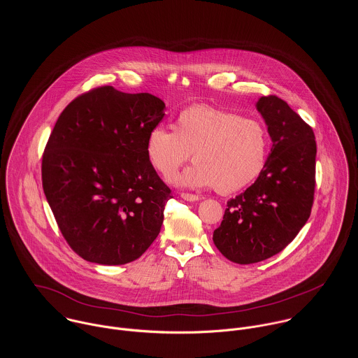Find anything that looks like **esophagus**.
I'll return each instance as SVG.
<instances>
[{
	"instance_id": "obj_1",
	"label": "esophagus",
	"mask_w": 358,
	"mask_h": 358,
	"mask_svg": "<svg viewBox=\"0 0 358 358\" xmlns=\"http://www.w3.org/2000/svg\"><path fill=\"white\" fill-rule=\"evenodd\" d=\"M180 196H182V199H183V200L190 201V203H193V201H199V200H200V197H199V196H196V194H190V193H182Z\"/></svg>"
}]
</instances>
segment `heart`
<instances>
[{
	"label": "heart",
	"mask_w": 358,
	"mask_h": 358,
	"mask_svg": "<svg viewBox=\"0 0 358 358\" xmlns=\"http://www.w3.org/2000/svg\"><path fill=\"white\" fill-rule=\"evenodd\" d=\"M145 150L154 169L171 176L193 153L196 164L175 178L189 187H212L220 194L251 185L263 171L268 134L255 118L241 117L208 104L182 110L173 129L157 125L146 138Z\"/></svg>",
	"instance_id": "heart-1"
}]
</instances>
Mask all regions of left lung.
<instances>
[{"mask_svg":"<svg viewBox=\"0 0 358 358\" xmlns=\"http://www.w3.org/2000/svg\"><path fill=\"white\" fill-rule=\"evenodd\" d=\"M256 108L267 124L271 152L255 183L231 199L213 243L238 264L281 252L306 224L314 201L317 145L311 127L275 95Z\"/></svg>","mask_w":358,"mask_h":358,"instance_id":"1","label":"left lung"}]
</instances>
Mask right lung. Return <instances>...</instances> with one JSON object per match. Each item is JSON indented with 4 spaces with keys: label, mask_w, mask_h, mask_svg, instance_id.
Here are the masks:
<instances>
[{
    "label": "right lung",
    "mask_w": 358,
    "mask_h": 358,
    "mask_svg": "<svg viewBox=\"0 0 358 358\" xmlns=\"http://www.w3.org/2000/svg\"><path fill=\"white\" fill-rule=\"evenodd\" d=\"M152 94L94 88L59 115L43 154V187L70 248L99 264H125L157 238L171 189L145 145L164 118Z\"/></svg>",
    "instance_id": "obj_1"
}]
</instances>
